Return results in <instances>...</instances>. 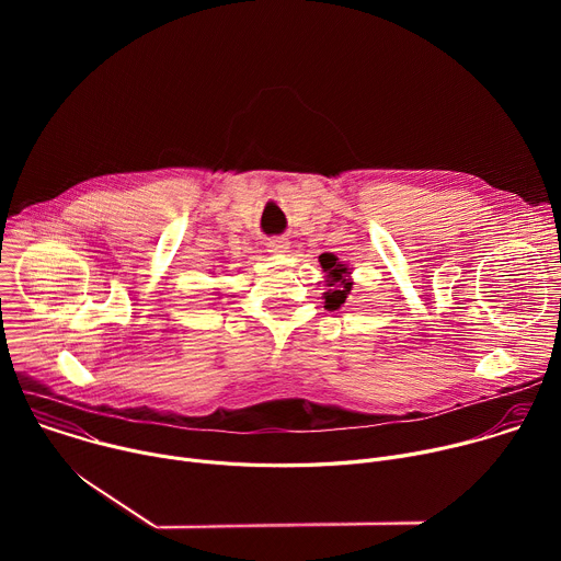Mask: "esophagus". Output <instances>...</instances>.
I'll use <instances>...</instances> for the list:
<instances>
[{"instance_id":"34e87169","label":"esophagus","mask_w":561,"mask_h":561,"mask_svg":"<svg viewBox=\"0 0 561 561\" xmlns=\"http://www.w3.org/2000/svg\"><path fill=\"white\" fill-rule=\"evenodd\" d=\"M288 239L286 237H271L268 239V244H266V249H268V253H273V255H282V253H288Z\"/></svg>"}]
</instances>
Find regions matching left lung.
Masks as SVG:
<instances>
[{
  "label": "left lung",
  "instance_id": "1",
  "mask_svg": "<svg viewBox=\"0 0 561 561\" xmlns=\"http://www.w3.org/2000/svg\"><path fill=\"white\" fill-rule=\"evenodd\" d=\"M319 264H322L324 273H329L327 275L329 277V284H327L329 290L324 293L327 308L337 310L346 301V297L353 288V282L346 279L348 268H346V264H340V260L335 255H322V257H319Z\"/></svg>",
  "mask_w": 561,
  "mask_h": 561
}]
</instances>
